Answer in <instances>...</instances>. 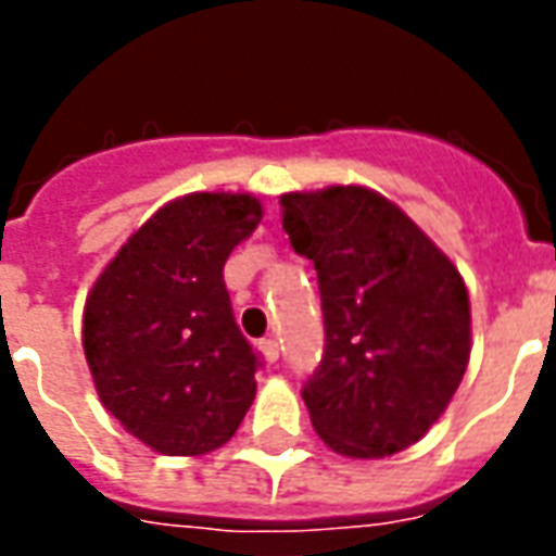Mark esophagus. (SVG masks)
I'll return each mask as SVG.
<instances>
[{"mask_svg": "<svg viewBox=\"0 0 556 556\" xmlns=\"http://www.w3.org/2000/svg\"><path fill=\"white\" fill-rule=\"evenodd\" d=\"M262 354H265L267 363H277L279 361V342H277V339H265V342H262Z\"/></svg>", "mask_w": 556, "mask_h": 556, "instance_id": "obj_1", "label": "esophagus"}]
</instances>
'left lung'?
<instances>
[{
  "instance_id": "1",
  "label": "left lung",
  "mask_w": 556,
  "mask_h": 556,
  "mask_svg": "<svg viewBox=\"0 0 556 556\" xmlns=\"http://www.w3.org/2000/svg\"><path fill=\"white\" fill-rule=\"evenodd\" d=\"M282 229L318 274L325 354L301 396L321 441L351 458L417 443L470 357L462 274L366 187L286 193Z\"/></svg>"
}]
</instances>
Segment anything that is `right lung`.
<instances>
[{
	"mask_svg": "<svg viewBox=\"0 0 556 556\" xmlns=\"http://www.w3.org/2000/svg\"><path fill=\"white\" fill-rule=\"evenodd\" d=\"M262 219L241 193H190L160 207L106 265L83 315L103 408L163 455H202L238 431L262 357L223 279Z\"/></svg>",
	"mask_w": 556,
	"mask_h": 556,
	"instance_id": "obj_1",
	"label": "right lung"
}]
</instances>
